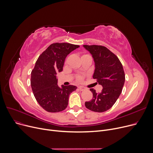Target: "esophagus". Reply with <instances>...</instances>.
Wrapping results in <instances>:
<instances>
[{"label":"esophagus","instance_id":"34e87169","mask_svg":"<svg viewBox=\"0 0 153 153\" xmlns=\"http://www.w3.org/2000/svg\"><path fill=\"white\" fill-rule=\"evenodd\" d=\"M78 89H79V91H84V90H85L86 89V88H85V87H83V86H78Z\"/></svg>","mask_w":153,"mask_h":153}]
</instances>
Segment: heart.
Listing matches in <instances>:
<instances>
[{
    "label": "heart",
    "instance_id": "b5f03b06",
    "mask_svg": "<svg viewBox=\"0 0 153 153\" xmlns=\"http://www.w3.org/2000/svg\"><path fill=\"white\" fill-rule=\"evenodd\" d=\"M83 78V76H82V75H79V76H78V77H77V80H78V81H81V80H82V79Z\"/></svg>",
    "mask_w": 153,
    "mask_h": 153
}]
</instances>
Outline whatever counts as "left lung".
Wrapping results in <instances>:
<instances>
[{
    "label": "left lung",
    "mask_w": 153,
    "mask_h": 153,
    "mask_svg": "<svg viewBox=\"0 0 153 153\" xmlns=\"http://www.w3.org/2000/svg\"><path fill=\"white\" fill-rule=\"evenodd\" d=\"M92 55L95 63L93 78L102 86L100 93L93 88V99L85 102L87 109L103 112L109 110L120 95L125 83V73L119 58L107 48L98 45H83Z\"/></svg>",
    "instance_id": "8db88e82"
}]
</instances>
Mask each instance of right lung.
Returning a JSON list of instances; mask_svg holds the SVG:
<instances>
[{"instance_id": "add662e5", "label": "right lung", "mask_w": 153, "mask_h": 153, "mask_svg": "<svg viewBox=\"0 0 153 153\" xmlns=\"http://www.w3.org/2000/svg\"><path fill=\"white\" fill-rule=\"evenodd\" d=\"M70 43H53L38 57L31 74V86L39 104L49 112L66 109L70 94L76 90L74 85L59 87L56 75L63 70L67 55L79 48Z\"/></svg>"}]
</instances>
